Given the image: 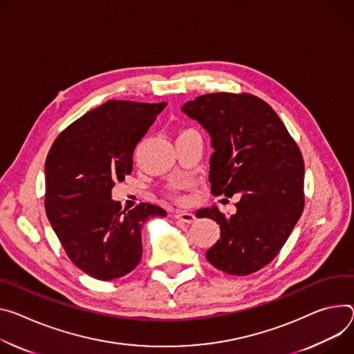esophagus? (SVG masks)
<instances>
[{
    "instance_id": "obj_1",
    "label": "esophagus",
    "mask_w": 354,
    "mask_h": 354,
    "mask_svg": "<svg viewBox=\"0 0 354 354\" xmlns=\"http://www.w3.org/2000/svg\"><path fill=\"white\" fill-rule=\"evenodd\" d=\"M175 218L183 221V223H194L195 221V214H192L189 212H185V210H176L175 212Z\"/></svg>"
}]
</instances>
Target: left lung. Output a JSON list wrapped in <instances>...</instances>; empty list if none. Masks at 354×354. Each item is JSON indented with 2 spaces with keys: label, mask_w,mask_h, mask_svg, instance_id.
<instances>
[{
  "label": "left lung",
  "mask_w": 354,
  "mask_h": 354,
  "mask_svg": "<svg viewBox=\"0 0 354 354\" xmlns=\"http://www.w3.org/2000/svg\"><path fill=\"white\" fill-rule=\"evenodd\" d=\"M182 111L212 137V194L240 195L230 217L216 206L196 213L220 224V240L206 259L230 275L259 271L278 255L304 212L302 153L278 114L257 95L205 94Z\"/></svg>",
  "instance_id": "1"
}]
</instances>
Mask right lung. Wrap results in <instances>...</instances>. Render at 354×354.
Returning <instances> with one entry per match:
<instances>
[{
	"label": "right lung",
	"mask_w": 354,
	"mask_h": 354,
	"mask_svg": "<svg viewBox=\"0 0 354 354\" xmlns=\"http://www.w3.org/2000/svg\"><path fill=\"white\" fill-rule=\"evenodd\" d=\"M167 103L109 100L63 130L45 162V210L71 261L110 281L141 261V229L167 212L140 203L122 210L111 199L117 180L133 171V153Z\"/></svg>",
	"instance_id": "1"
}]
</instances>
